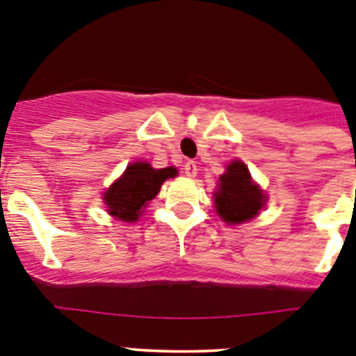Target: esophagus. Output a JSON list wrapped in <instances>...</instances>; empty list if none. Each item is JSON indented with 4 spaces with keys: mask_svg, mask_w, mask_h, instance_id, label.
<instances>
[{
    "mask_svg": "<svg viewBox=\"0 0 356 356\" xmlns=\"http://www.w3.org/2000/svg\"><path fill=\"white\" fill-rule=\"evenodd\" d=\"M184 171H185V175L188 176V178H194V176L197 175V165H196V162H193V160H188V162H185Z\"/></svg>",
    "mask_w": 356,
    "mask_h": 356,
    "instance_id": "1",
    "label": "esophagus"
}]
</instances>
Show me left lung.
Listing matches in <instances>:
<instances>
[{"instance_id": "obj_1", "label": "left lung", "mask_w": 356, "mask_h": 356, "mask_svg": "<svg viewBox=\"0 0 356 356\" xmlns=\"http://www.w3.org/2000/svg\"><path fill=\"white\" fill-rule=\"evenodd\" d=\"M266 200L264 191L251 180L246 163L241 160L228 163L213 193L216 212L226 225H241L259 216Z\"/></svg>"}]
</instances>
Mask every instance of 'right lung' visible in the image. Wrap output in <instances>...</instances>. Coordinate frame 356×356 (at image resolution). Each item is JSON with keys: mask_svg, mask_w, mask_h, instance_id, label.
<instances>
[{"mask_svg": "<svg viewBox=\"0 0 356 356\" xmlns=\"http://www.w3.org/2000/svg\"><path fill=\"white\" fill-rule=\"evenodd\" d=\"M176 175V168L153 169L147 162H131L103 194L108 213L119 221L135 222L144 207L159 194L163 181Z\"/></svg>", "mask_w": 356, "mask_h": 356, "instance_id": "add662e5", "label": "right lung"}]
</instances>
